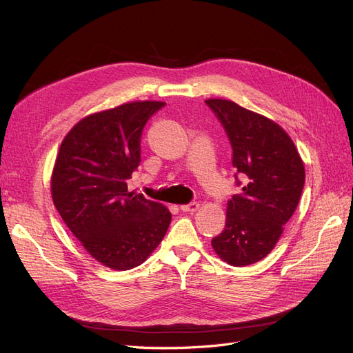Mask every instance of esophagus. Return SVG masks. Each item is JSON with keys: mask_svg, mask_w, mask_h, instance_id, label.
<instances>
[{"mask_svg": "<svg viewBox=\"0 0 353 353\" xmlns=\"http://www.w3.org/2000/svg\"><path fill=\"white\" fill-rule=\"evenodd\" d=\"M199 208H200V203H199V201H191V203H188V205H183V206H181V210L193 213V212H196Z\"/></svg>", "mask_w": 353, "mask_h": 353, "instance_id": "34e87169", "label": "esophagus"}]
</instances>
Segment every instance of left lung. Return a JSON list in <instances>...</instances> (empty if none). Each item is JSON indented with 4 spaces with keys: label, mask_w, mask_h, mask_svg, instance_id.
<instances>
[{
    "label": "left lung",
    "mask_w": 353,
    "mask_h": 353,
    "mask_svg": "<svg viewBox=\"0 0 353 353\" xmlns=\"http://www.w3.org/2000/svg\"><path fill=\"white\" fill-rule=\"evenodd\" d=\"M232 147V168L243 193L227 205L225 228L212 239L219 258L232 266L259 262L275 248L293 216L305 184V166L283 128L259 113L222 99L205 101Z\"/></svg>",
    "instance_id": "obj_1"
}]
</instances>
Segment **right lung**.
Wrapping results in <instances>:
<instances>
[{"label": "right lung", "mask_w": 353, "mask_h": 353, "mask_svg": "<svg viewBox=\"0 0 353 353\" xmlns=\"http://www.w3.org/2000/svg\"><path fill=\"white\" fill-rule=\"evenodd\" d=\"M165 103L134 101L83 117L63 140L51 175L61 219L92 258L116 271L141 265L172 215L128 190L140 165L141 134Z\"/></svg>", "instance_id": "add662e5"}]
</instances>
